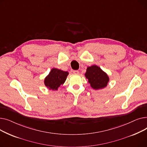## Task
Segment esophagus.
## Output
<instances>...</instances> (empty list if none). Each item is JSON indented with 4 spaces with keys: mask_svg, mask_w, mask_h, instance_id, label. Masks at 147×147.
Wrapping results in <instances>:
<instances>
[{
    "mask_svg": "<svg viewBox=\"0 0 147 147\" xmlns=\"http://www.w3.org/2000/svg\"><path fill=\"white\" fill-rule=\"evenodd\" d=\"M73 73L75 74H79V71L78 70H74L73 71Z\"/></svg>",
    "mask_w": 147,
    "mask_h": 147,
    "instance_id": "1",
    "label": "esophagus"
}]
</instances>
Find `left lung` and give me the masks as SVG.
I'll list each match as a JSON object with an SVG mask.
<instances>
[{"label":"left lung","mask_w":147,"mask_h":147,"mask_svg":"<svg viewBox=\"0 0 147 147\" xmlns=\"http://www.w3.org/2000/svg\"><path fill=\"white\" fill-rule=\"evenodd\" d=\"M91 87L94 89H102L107 86L109 78L101 68L96 65H92L87 68L85 73Z\"/></svg>","instance_id":"1"}]
</instances>
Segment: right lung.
<instances>
[{
  "label": "right lung",
  "instance_id": "right-lung-1",
  "mask_svg": "<svg viewBox=\"0 0 147 147\" xmlns=\"http://www.w3.org/2000/svg\"><path fill=\"white\" fill-rule=\"evenodd\" d=\"M68 74V73L67 71H62L57 68H53L49 75L45 78V84L49 89L57 90L61 84H64Z\"/></svg>",
  "mask_w": 147,
  "mask_h": 147
}]
</instances>
